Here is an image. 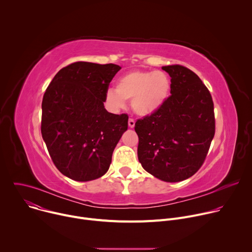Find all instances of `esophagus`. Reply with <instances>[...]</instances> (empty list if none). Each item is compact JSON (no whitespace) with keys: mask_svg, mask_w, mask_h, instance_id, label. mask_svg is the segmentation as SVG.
<instances>
[{"mask_svg":"<svg viewBox=\"0 0 252 252\" xmlns=\"http://www.w3.org/2000/svg\"><path fill=\"white\" fill-rule=\"evenodd\" d=\"M134 125H135L134 120H133V119H129V120H128V126H129L130 128H133V127H134Z\"/></svg>","mask_w":252,"mask_h":252,"instance_id":"1","label":"esophagus"}]
</instances>
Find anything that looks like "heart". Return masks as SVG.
<instances>
[{"label":"heart","mask_w":252,"mask_h":252,"mask_svg":"<svg viewBox=\"0 0 252 252\" xmlns=\"http://www.w3.org/2000/svg\"><path fill=\"white\" fill-rule=\"evenodd\" d=\"M169 91L170 80L163 71L132 70L118 80L117 89L106 91L105 99L113 110H121L126 100H131L133 112L147 117L163 104Z\"/></svg>","instance_id":"1"}]
</instances>
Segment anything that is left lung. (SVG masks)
I'll return each mask as SVG.
<instances>
[{
	"instance_id": "8db88e82",
	"label": "left lung",
	"mask_w": 252,
	"mask_h": 252,
	"mask_svg": "<svg viewBox=\"0 0 252 252\" xmlns=\"http://www.w3.org/2000/svg\"><path fill=\"white\" fill-rule=\"evenodd\" d=\"M170 95L153 115L136 121L137 157L166 183L192 176L203 164L215 133L213 100L198 76L181 64L164 65Z\"/></svg>"
}]
</instances>
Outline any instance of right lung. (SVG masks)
Segmentation results:
<instances>
[{"label":"right lung","mask_w":252,"mask_h":252,"mask_svg":"<svg viewBox=\"0 0 252 252\" xmlns=\"http://www.w3.org/2000/svg\"><path fill=\"white\" fill-rule=\"evenodd\" d=\"M122 67L76 62L58 71L42 102V136L56 167L77 182L102 176L127 129L128 117L107 112L103 102Z\"/></svg>","instance_id":"1"}]
</instances>
